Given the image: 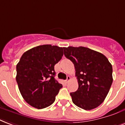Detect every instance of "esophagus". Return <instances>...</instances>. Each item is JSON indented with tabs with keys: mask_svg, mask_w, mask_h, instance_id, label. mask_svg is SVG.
<instances>
[{
	"mask_svg": "<svg viewBox=\"0 0 125 125\" xmlns=\"http://www.w3.org/2000/svg\"><path fill=\"white\" fill-rule=\"evenodd\" d=\"M70 80V76H67V78H66V80H65V83H67L68 82H69Z\"/></svg>",
	"mask_w": 125,
	"mask_h": 125,
	"instance_id": "obj_1",
	"label": "esophagus"
}]
</instances>
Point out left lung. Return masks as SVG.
<instances>
[{
	"label": "left lung",
	"mask_w": 125,
	"mask_h": 125,
	"mask_svg": "<svg viewBox=\"0 0 125 125\" xmlns=\"http://www.w3.org/2000/svg\"><path fill=\"white\" fill-rule=\"evenodd\" d=\"M74 64L79 87L71 93L72 102L85 110L96 108L106 98L113 82L112 66L103 54L87 47H64Z\"/></svg>",
	"instance_id": "8db88e82"
}]
</instances>
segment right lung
I'll list each match as a JSON object with an SVG mask.
<instances>
[{
    "instance_id": "right-lung-1",
    "label": "right lung",
    "mask_w": 125,
    "mask_h": 125,
    "mask_svg": "<svg viewBox=\"0 0 125 125\" xmlns=\"http://www.w3.org/2000/svg\"><path fill=\"white\" fill-rule=\"evenodd\" d=\"M64 47L42 45L25 52L16 66L19 91L28 104L37 109L52 105L62 84L55 79L54 66L62 59Z\"/></svg>"
}]
</instances>
